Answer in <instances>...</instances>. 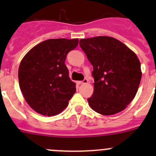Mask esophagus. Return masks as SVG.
<instances>
[{
    "label": "esophagus",
    "mask_w": 156,
    "mask_h": 156,
    "mask_svg": "<svg viewBox=\"0 0 156 156\" xmlns=\"http://www.w3.org/2000/svg\"><path fill=\"white\" fill-rule=\"evenodd\" d=\"M87 83H88V80L87 79H84L83 81H79V84H87Z\"/></svg>",
    "instance_id": "obj_1"
}]
</instances>
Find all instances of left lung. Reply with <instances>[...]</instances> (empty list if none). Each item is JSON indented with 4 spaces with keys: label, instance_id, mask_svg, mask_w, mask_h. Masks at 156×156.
<instances>
[{
    "label": "left lung",
    "instance_id": "8db88e82",
    "mask_svg": "<svg viewBox=\"0 0 156 156\" xmlns=\"http://www.w3.org/2000/svg\"><path fill=\"white\" fill-rule=\"evenodd\" d=\"M80 47L94 67V91L87 99L93 110L103 115L120 112L133 100L142 72L136 55L114 37L81 39Z\"/></svg>",
    "mask_w": 156,
    "mask_h": 156
}]
</instances>
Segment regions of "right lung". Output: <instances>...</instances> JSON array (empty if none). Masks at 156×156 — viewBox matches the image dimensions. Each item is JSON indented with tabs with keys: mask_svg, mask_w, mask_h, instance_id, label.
<instances>
[{
	"mask_svg": "<svg viewBox=\"0 0 156 156\" xmlns=\"http://www.w3.org/2000/svg\"><path fill=\"white\" fill-rule=\"evenodd\" d=\"M78 39H48L29 50L19 67V84L28 104L37 113L53 116L62 111L76 91L65 65Z\"/></svg>",
	"mask_w": 156,
	"mask_h": 156,
	"instance_id": "right-lung-1",
	"label": "right lung"
}]
</instances>
